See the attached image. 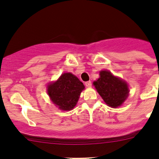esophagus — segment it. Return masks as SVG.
Returning <instances> with one entry per match:
<instances>
[{"label":"esophagus","instance_id":"34e87169","mask_svg":"<svg viewBox=\"0 0 159 159\" xmlns=\"http://www.w3.org/2000/svg\"><path fill=\"white\" fill-rule=\"evenodd\" d=\"M85 85L86 87H91L92 86V82L91 81H88V82H85Z\"/></svg>","mask_w":159,"mask_h":159}]
</instances>
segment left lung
Wrapping results in <instances>:
<instances>
[{"label":"left lung","instance_id":"left-lung-1","mask_svg":"<svg viewBox=\"0 0 159 159\" xmlns=\"http://www.w3.org/2000/svg\"><path fill=\"white\" fill-rule=\"evenodd\" d=\"M93 84L104 102L110 107H120L129 94L127 83L108 70H101L100 77Z\"/></svg>","mask_w":159,"mask_h":159}]
</instances>
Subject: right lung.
<instances>
[{
	"label": "right lung",
	"mask_w": 159,
	"mask_h": 159,
	"mask_svg": "<svg viewBox=\"0 0 159 159\" xmlns=\"http://www.w3.org/2000/svg\"><path fill=\"white\" fill-rule=\"evenodd\" d=\"M84 85L70 73H65L54 83L47 85L52 102L61 110H71L77 103Z\"/></svg>",
	"instance_id": "add662e5"
}]
</instances>
